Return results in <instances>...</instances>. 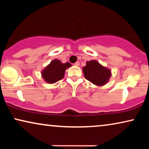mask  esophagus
<instances>
[{
    "label": "esophagus",
    "mask_w": 149,
    "mask_h": 149,
    "mask_svg": "<svg viewBox=\"0 0 149 149\" xmlns=\"http://www.w3.org/2000/svg\"><path fill=\"white\" fill-rule=\"evenodd\" d=\"M74 66H79V65H80V63H79V62H76L74 64Z\"/></svg>",
    "instance_id": "obj_1"
}]
</instances>
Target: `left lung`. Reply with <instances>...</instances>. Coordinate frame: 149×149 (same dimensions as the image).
I'll list each match as a JSON object with an SVG mask.
<instances>
[{"mask_svg": "<svg viewBox=\"0 0 149 149\" xmlns=\"http://www.w3.org/2000/svg\"><path fill=\"white\" fill-rule=\"evenodd\" d=\"M83 71L87 80L98 86L106 84L111 75L109 69L104 68L95 60L87 62L86 66L83 68Z\"/></svg>", "mask_w": 149, "mask_h": 149, "instance_id": "1", "label": "left lung"}]
</instances>
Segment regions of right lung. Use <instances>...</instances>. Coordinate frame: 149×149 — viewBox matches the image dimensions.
Segmentation results:
<instances>
[{
  "label": "right lung",
  "mask_w": 149,
  "mask_h": 149,
  "mask_svg": "<svg viewBox=\"0 0 149 149\" xmlns=\"http://www.w3.org/2000/svg\"><path fill=\"white\" fill-rule=\"evenodd\" d=\"M70 66L68 62L62 64L58 60H53L42 72V78L49 83H56L64 77L65 70Z\"/></svg>",
  "instance_id": "1"
}]
</instances>
